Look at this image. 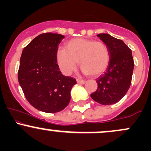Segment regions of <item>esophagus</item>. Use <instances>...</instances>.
Wrapping results in <instances>:
<instances>
[{
	"label": "esophagus",
	"instance_id": "1",
	"mask_svg": "<svg viewBox=\"0 0 151 151\" xmlns=\"http://www.w3.org/2000/svg\"><path fill=\"white\" fill-rule=\"evenodd\" d=\"M77 82L78 83V84H84V83L86 82V81H84V80H83V79H77Z\"/></svg>",
	"mask_w": 151,
	"mask_h": 151
}]
</instances>
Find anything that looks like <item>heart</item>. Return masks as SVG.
<instances>
[{
    "mask_svg": "<svg viewBox=\"0 0 151 151\" xmlns=\"http://www.w3.org/2000/svg\"><path fill=\"white\" fill-rule=\"evenodd\" d=\"M57 60L62 72L67 75L76 70L79 61L84 74L97 77L108 67L110 52L104 42L77 37L66 42L65 49L58 50Z\"/></svg>",
    "mask_w": 151,
    "mask_h": 151,
    "instance_id": "b5f03b06",
    "label": "heart"
}]
</instances>
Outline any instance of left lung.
Returning <instances> with one entry per match:
<instances>
[{"mask_svg":"<svg viewBox=\"0 0 151 151\" xmlns=\"http://www.w3.org/2000/svg\"><path fill=\"white\" fill-rule=\"evenodd\" d=\"M96 36L108 46L110 62L106 71L96 79L98 88L91 97L102 105L114 104L125 96L131 86L134 67L132 52L121 40L105 33Z\"/></svg>","mask_w":151,"mask_h":151,"instance_id":"obj_1","label":"left lung"}]
</instances>
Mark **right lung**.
<instances>
[{
	"mask_svg": "<svg viewBox=\"0 0 151 151\" xmlns=\"http://www.w3.org/2000/svg\"><path fill=\"white\" fill-rule=\"evenodd\" d=\"M60 34L38 35L24 47L20 60L18 81L25 98L32 106L46 113L61 111L70 101V91L77 84L64 76L57 60Z\"/></svg>",
	"mask_w": 151,
	"mask_h": 151,
	"instance_id": "add662e5",
	"label": "right lung"
}]
</instances>
